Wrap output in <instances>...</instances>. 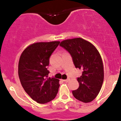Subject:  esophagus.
Segmentation results:
<instances>
[{
	"mask_svg": "<svg viewBox=\"0 0 121 121\" xmlns=\"http://www.w3.org/2000/svg\"><path fill=\"white\" fill-rule=\"evenodd\" d=\"M69 80H70V79L69 78H68V79H66V80H64L63 81H64V82H68Z\"/></svg>",
	"mask_w": 121,
	"mask_h": 121,
	"instance_id": "esophagus-1",
	"label": "esophagus"
}]
</instances>
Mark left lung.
<instances>
[{
  "label": "left lung",
  "mask_w": 121,
  "mask_h": 121,
  "mask_svg": "<svg viewBox=\"0 0 121 121\" xmlns=\"http://www.w3.org/2000/svg\"><path fill=\"white\" fill-rule=\"evenodd\" d=\"M60 45L70 53L76 68L82 70L77 78L79 87L72 91L73 96L84 103L91 102L104 82L103 62L99 52L91 43L80 37L63 40Z\"/></svg>",
  "instance_id": "8db88e82"
}]
</instances>
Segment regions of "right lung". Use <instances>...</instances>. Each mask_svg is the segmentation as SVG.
<instances>
[{"instance_id": "1", "label": "right lung", "mask_w": 121, "mask_h": 121, "mask_svg": "<svg viewBox=\"0 0 121 121\" xmlns=\"http://www.w3.org/2000/svg\"><path fill=\"white\" fill-rule=\"evenodd\" d=\"M60 41L39 42L28 46L22 52L18 74L22 86L33 100L46 104L56 96L59 80L48 77L49 57Z\"/></svg>"}]
</instances>
